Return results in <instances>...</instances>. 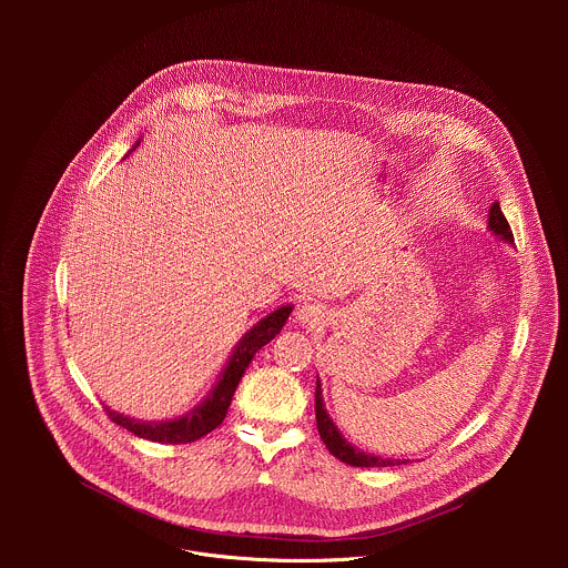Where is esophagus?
<instances>
[{
  "instance_id": "34e87169",
  "label": "esophagus",
  "mask_w": 568,
  "mask_h": 568,
  "mask_svg": "<svg viewBox=\"0 0 568 568\" xmlns=\"http://www.w3.org/2000/svg\"><path fill=\"white\" fill-rule=\"evenodd\" d=\"M296 318L305 323V326H316L318 321H323V310L314 303H303L296 307Z\"/></svg>"
}]
</instances>
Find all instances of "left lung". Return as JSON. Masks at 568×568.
Returning <instances> with one entry per match:
<instances>
[{
	"label": "left lung",
	"instance_id": "1",
	"mask_svg": "<svg viewBox=\"0 0 568 568\" xmlns=\"http://www.w3.org/2000/svg\"><path fill=\"white\" fill-rule=\"evenodd\" d=\"M488 226L490 231L501 237L504 242H508V245H515V235H513V229L506 220V215L501 213V206L499 202H495L490 206V213H488ZM314 414H316V429H318V436L321 440L326 443L328 452L339 458L342 463H348L353 467H393V465H399L404 460H393V458H382V456H375V454H366V452H359L357 447H353L337 429V425L333 423V418L328 416L326 412V404H323V395H321V382L316 377V390H314Z\"/></svg>",
	"mask_w": 568,
	"mask_h": 568
}]
</instances>
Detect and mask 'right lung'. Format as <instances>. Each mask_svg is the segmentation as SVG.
I'll use <instances>...</instances> for the list:
<instances>
[{
  "mask_svg": "<svg viewBox=\"0 0 568 568\" xmlns=\"http://www.w3.org/2000/svg\"><path fill=\"white\" fill-rule=\"evenodd\" d=\"M290 312H292V305L278 307L276 312H272L265 318H261L256 326L237 342V346L231 353L229 364L222 371L217 384L211 388V393L204 397V402L197 404V407L191 409L186 416L169 420V423H164V420H161V423H143V420H134V418H128L123 414L110 412L105 407L108 416L119 427L132 432L139 438L152 440V443L182 445V443L200 440L202 436L211 434L215 427L222 425L240 377L245 375V371L252 364L254 355L281 333V328L285 326Z\"/></svg>",
  "mask_w": 568,
  "mask_h": 568,
  "instance_id": "add662e5",
  "label": "right lung"
}]
</instances>
